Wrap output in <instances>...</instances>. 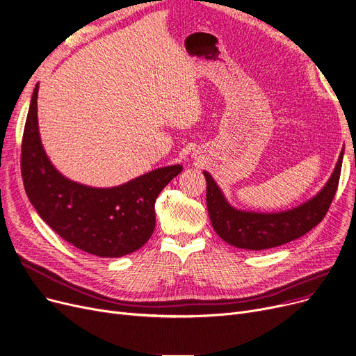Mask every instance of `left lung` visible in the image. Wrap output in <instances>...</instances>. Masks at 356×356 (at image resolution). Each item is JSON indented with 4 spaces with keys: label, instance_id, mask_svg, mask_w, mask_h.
Listing matches in <instances>:
<instances>
[{
    "label": "left lung",
    "instance_id": "obj_1",
    "mask_svg": "<svg viewBox=\"0 0 356 356\" xmlns=\"http://www.w3.org/2000/svg\"><path fill=\"white\" fill-rule=\"evenodd\" d=\"M343 151L342 148L335 170L315 197L280 213L237 210L228 204L214 178L204 171L208 216L216 233L229 245L245 250H266L305 236L323 220L337 194Z\"/></svg>",
    "mask_w": 356,
    "mask_h": 356
}]
</instances>
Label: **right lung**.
<instances>
[{
	"instance_id": "add662e5",
	"label": "right lung",
	"mask_w": 356,
	"mask_h": 356,
	"mask_svg": "<svg viewBox=\"0 0 356 356\" xmlns=\"http://www.w3.org/2000/svg\"><path fill=\"white\" fill-rule=\"evenodd\" d=\"M35 85L21 145V174L38 216L79 250L122 257L139 250L155 228V201L181 165L162 166L112 188L88 186L63 177L50 162L38 132Z\"/></svg>"
}]
</instances>
